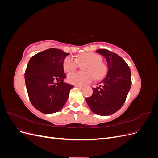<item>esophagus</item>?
Masks as SVG:
<instances>
[{"label":"esophagus","instance_id":"obj_1","mask_svg":"<svg viewBox=\"0 0 158 158\" xmlns=\"http://www.w3.org/2000/svg\"><path fill=\"white\" fill-rule=\"evenodd\" d=\"M76 88H78L79 89H83L84 86H81V85H75Z\"/></svg>","mask_w":158,"mask_h":158}]
</instances>
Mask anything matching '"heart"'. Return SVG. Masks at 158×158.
Masks as SVG:
<instances>
[{
	"mask_svg": "<svg viewBox=\"0 0 158 158\" xmlns=\"http://www.w3.org/2000/svg\"><path fill=\"white\" fill-rule=\"evenodd\" d=\"M77 63L85 64L82 69L84 72H73L69 74L67 81L70 84L83 85L91 82L94 77L101 78L106 73V66L102 61L101 57L92 52H86L78 56L75 60L71 56L66 57L63 63V69L66 73L73 71L76 68Z\"/></svg>",
	"mask_w": 158,
	"mask_h": 158,
	"instance_id": "1",
	"label": "heart"
}]
</instances>
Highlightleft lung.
Masks as SVG:
<instances>
[{
	"mask_svg": "<svg viewBox=\"0 0 158 158\" xmlns=\"http://www.w3.org/2000/svg\"><path fill=\"white\" fill-rule=\"evenodd\" d=\"M96 52L106 59L107 73L99 86L92 88V95L85 101L94 113L111 115L125 102L131 87V70L126 62L114 52L106 49H98Z\"/></svg>",
	"mask_w": 158,
	"mask_h": 158,
	"instance_id": "obj_1",
	"label": "left lung"
}]
</instances>
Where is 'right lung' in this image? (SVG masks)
Instances as JSON below:
<instances>
[{
	"mask_svg": "<svg viewBox=\"0 0 158 158\" xmlns=\"http://www.w3.org/2000/svg\"><path fill=\"white\" fill-rule=\"evenodd\" d=\"M70 54L56 49L39 52L30 59L25 72V82L30 100L38 111L45 114L59 111L74 86L64 83L63 63Z\"/></svg>",
	"mask_w": 158,
	"mask_h": 158,
	"instance_id": "right-lung-1",
	"label": "right lung"
}]
</instances>
